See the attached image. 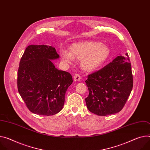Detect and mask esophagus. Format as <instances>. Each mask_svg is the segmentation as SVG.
Returning <instances> with one entry per match:
<instances>
[{
	"mask_svg": "<svg viewBox=\"0 0 150 150\" xmlns=\"http://www.w3.org/2000/svg\"><path fill=\"white\" fill-rule=\"evenodd\" d=\"M74 79L75 81H79L81 79V76H80L79 74H75V75H74Z\"/></svg>",
	"mask_w": 150,
	"mask_h": 150,
	"instance_id": "1",
	"label": "esophagus"
}]
</instances>
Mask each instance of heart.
<instances>
[{"label":"heart","mask_w":150,"mask_h":150,"mask_svg":"<svg viewBox=\"0 0 150 150\" xmlns=\"http://www.w3.org/2000/svg\"><path fill=\"white\" fill-rule=\"evenodd\" d=\"M110 54L108 47L95 41H86L72 44L71 51L63 49L60 51L62 60L72 63L75 60L81 61V66L86 71L96 70L108 58Z\"/></svg>","instance_id":"b5f03b06"}]
</instances>
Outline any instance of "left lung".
I'll return each instance as SVG.
<instances>
[{"label": "left lung", "instance_id": "obj_1", "mask_svg": "<svg viewBox=\"0 0 150 150\" xmlns=\"http://www.w3.org/2000/svg\"><path fill=\"white\" fill-rule=\"evenodd\" d=\"M88 110L98 115L119 112L133 88V75L128 54L120 55L100 70L88 75Z\"/></svg>", "mask_w": 150, "mask_h": 150}]
</instances>
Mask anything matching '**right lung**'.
<instances>
[{
	"label": "right lung",
	"instance_id": "1",
	"mask_svg": "<svg viewBox=\"0 0 150 150\" xmlns=\"http://www.w3.org/2000/svg\"><path fill=\"white\" fill-rule=\"evenodd\" d=\"M59 58L55 48L31 45L25 48L18 70L17 87L32 112L53 115L63 107L65 93L72 83L67 72L55 67L52 60Z\"/></svg>",
	"mask_w": 150,
	"mask_h": 150
}]
</instances>
